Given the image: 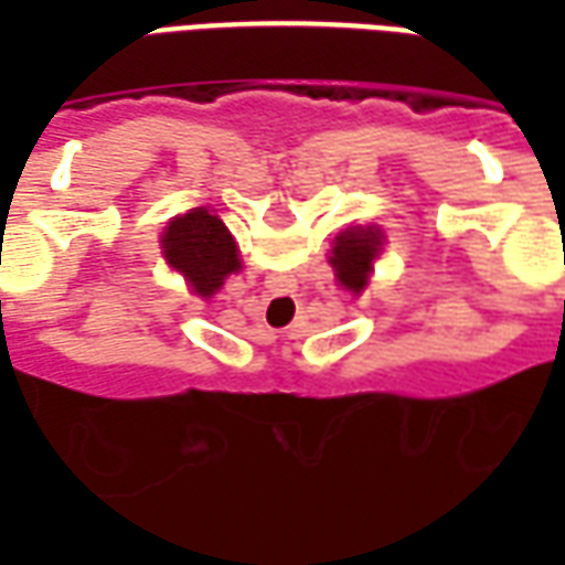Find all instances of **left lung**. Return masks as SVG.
<instances>
[{"mask_svg":"<svg viewBox=\"0 0 565 565\" xmlns=\"http://www.w3.org/2000/svg\"><path fill=\"white\" fill-rule=\"evenodd\" d=\"M381 247H384V233L379 226H351V230L335 235L330 254L335 281L354 296L363 294L369 275L375 271V259H379Z\"/></svg>","mask_w":565,"mask_h":565,"instance_id":"obj_1","label":"left lung"}]
</instances>
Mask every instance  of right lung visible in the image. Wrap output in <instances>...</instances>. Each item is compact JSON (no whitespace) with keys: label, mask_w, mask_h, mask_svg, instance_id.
Here are the masks:
<instances>
[{"label":"right lung","mask_w":565,"mask_h":565,"mask_svg":"<svg viewBox=\"0 0 565 565\" xmlns=\"http://www.w3.org/2000/svg\"><path fill=\"white\" fill-rule=\"evenodd\" d=\"M160 247L166 263L181 271L190 290L202 299H211L230 275L242 269L235 238L209 209H193L172 217L162 230Z\"/></svg>","instance_id":"1"}]
</instances>
